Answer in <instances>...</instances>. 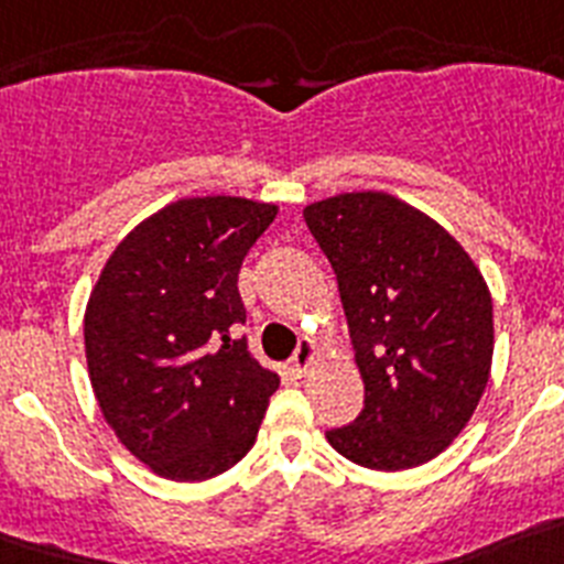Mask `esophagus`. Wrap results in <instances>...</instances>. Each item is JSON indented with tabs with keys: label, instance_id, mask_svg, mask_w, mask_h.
Wrapping results in <instances>:
<instances>
[{
	"label": "esophagus",
	"instance_id": "esophagus-1",
	"mask_svg": "<svg viewBox=\"0 0 564 564\" xmlns=\"http://www.w3.org/2000/svg\"><path fill=\"white\" fill-rule=\"evenodd\" d=\"M315 343L310 340V337H303L301 343H297L295 355H292V371H295L297 377H303L306 371H310L312 360H315Z\"/></svg>",
	"mask_w": 564,
	"mask_h": 564
}]
</instances>
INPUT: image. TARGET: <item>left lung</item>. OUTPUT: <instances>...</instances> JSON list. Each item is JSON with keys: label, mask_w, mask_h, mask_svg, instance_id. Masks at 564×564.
<instances>
[{"label": "left lung", "mask_w": 564, "mask_h": 564, "mask_svg": "<svg viewBox=\"0 0 564 564\" xmlns=\"http://www.w3.org/2000/svg\"><path fill=\"white\" fill-rule=\"evenodd\" d=\"M329 258L364 377V411L326 431L375 471L437 457L471 420L494 355L491 292L463 247L386 193H343L303 209Z\"/></svg>", "instance_id": "1"}]
</instances>
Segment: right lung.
I'll return each instance as SVG.
<instances>
[{"label":"right lung","mask_w":564,"mask_h":564,"mask_svg":"<svg viewBox=\"0 0 564 564\" xmlns=\"http://www.w3.org/2000/svg\"><path fill=\"white\" fill-rule=\"evenodd\" d=\"M275 215L232 195L175 200L127 235L93 289V391L116 437L161 477L232 468L281 386L235 337L247 323L238 272Z\"/></svg>","instance_id":"obj_1"}]
</instances>
